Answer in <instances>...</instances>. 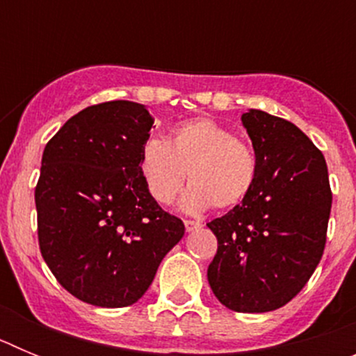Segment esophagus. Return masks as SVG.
<instances>
[{
    "instance_id": "esophagus-1",
    "label": "esophagus",
    "mask_w": 356,
    "mask_h": 356,
    "mask_svg": "<svg viewBox=\"0 0 356 356\" xmlns=\"http://www.w3.org/2000/svg\"><path fill=\"white\" fill-rule=\"evenodd\" d=\"M184 225H185V229H187V232H196V229L201 228L200 221H191V219H185Z\"/></svg>"
}]
</instances>
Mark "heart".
I'll return each mask as SVG.
<instances>
[{
  "label": "heart",
  "instance_id": "obj_1",
  "mask_svg": "<svg viewBox=\"0 0 356 356\" xmlns=\"http://www.w3.org/2000/svg\"><path fill=\"white\" fill-rule=\"evenodd\" d=\"M140 171L151 197L169 205L178 197L188 175L184 207L200 212L209 207L238 205L257 184L259 159L235 131L209 118L185 121L169 143L149 139L140 153Z\"/></svg>",
  "mask_w": 356,
  "mask_h": 356
}]
</instances>
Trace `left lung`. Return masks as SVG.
<instances>
[{
  "label": "left lung",
  "mask_w": 356,
  "mask_h": 356,
  "mask_svg": "<svg viewBox=\"0 0 356 356\" xmlns=\"http://www.w3.org/2000/svg\"><path fill=\"white\" fill-rule=\"evenodd\" d=\"M242 124L259 159V176L241 205L207 225L217 237L207 276L229 310L271 312L316 271L332 188L323 153L291 121L251 108Z\"/></svg>",
  "instance_id": "left-lung-1"
}]
</instances>
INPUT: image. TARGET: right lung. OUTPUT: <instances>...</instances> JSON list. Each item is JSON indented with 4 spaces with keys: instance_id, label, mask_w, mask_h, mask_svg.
<instances>
[{
    "instance_id": "1",
    "label": "right lung",
    "mask_w": 356,
    "mask_h": 356,
    "mask_svg": "<svg viewBox=\"0 0 356 356\" xmlns=\"http://www.w3.org/2000/svg\"><path fill=\"white\" fill-rule=\"evenodd\" d=\"M153 122L139 103H99L72 115L44 147L35 187L40 253L58 284L94 307L139 301L185 234L140 171Z\"/></svg>"
}]
</instances>
